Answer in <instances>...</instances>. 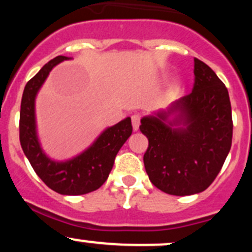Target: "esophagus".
<instances>
[{"label": "esophagus", "mask_w": 252, "mask_h": 252, "mask_svg": "<svg viewBox=\"0 0 252 252\" xmlns=\"http://www.w3.org/2000/svg\"><path fill=\"white\" fill-rule=\"evenodd\" d=\"M131 122H132V128L136 131V130H138V126H140V122H141V116L140 115L135 114L131 116Z\"/></svg>", "instance_id": "34e87169"}]
</instances>
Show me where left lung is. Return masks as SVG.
Masks as SVG:
<instances>
[{
	"label": "left lung",
	"instance_id": "1",
	"mask_svg": "<svg viewBox=\"0 0 252 252\" xmlns=\"http://www.w3.org/2000/svg\"><path fill=\"white\" fill-rule=\"evenodd\" d=\"M192 92L167 111L143 117L148 138L143 162L149 180L167 194L200 193L215 181L232 144V112L226 86L210 66L194 58ZM178 116L170 123V114ZM182 124L184 128H174Z\"/></svg>",
	"mask_w": 252,
	"mask_h": 252
}]
</instances>
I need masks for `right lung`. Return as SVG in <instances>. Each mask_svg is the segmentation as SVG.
Instances as JSON below:
<instances>
[{"mask_svg": "<svg viewBox=\"0 0 252 252\" xmlns=\"http://www.w3.org/2000/svg\"><path fill=\"white\" fill-rule=\"evenodd\" d=\"M70 59L58 56L26 84L20 110V143L33 169L54 192L65 195H79L94 192L106 181L118 150L132 132L130 117L104 130L90 148L65 162L51 160L40 147L36 136L35 96L57 63Z\"/></svg>", "mask_w": 252, "mask_h": 252, "instance_id": "obj_1", "label": "right lung"}]
</instances>
